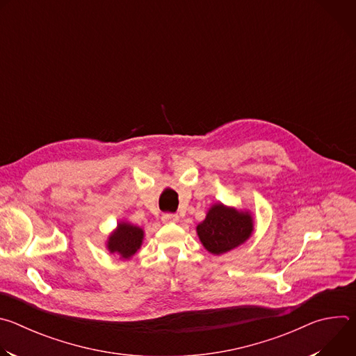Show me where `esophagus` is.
Masks as SVG:
<instances>
[{
    "label": "esophagus",
    "instance_id": "34e87169",
    "mask_svg": "<svg viewBox=\"0 0 356 356\" xmlns=\"http://www.w3.org/2000/svg\"><path fill=\"white\" fill-rule=\"evenodd\" d=\"M177 221H179V216L177 214L168 213V214L162 216V222H165V224H172V222H177Z\"/></svg>",
    "mask_w": 356,
    "mask_h": 356
}]
</instances>
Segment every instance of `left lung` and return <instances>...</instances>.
<instances>
[{
    "instance_id": "8db88e82",
    "label": "left lung",
    "mask_w": 356,
    "mask_h": 356,
    "mask_svg": "<svg viewBox=\"0 0 356 356\" xmlns=\"http://www.w3.org/2000/svg\"><path fill=\"white\" fill-rule=\"evenodd\" d=\"M255 229L253 214L222 202H214L197 227V235L213 255H222L245 243Z\"/></svg>"
}]
</instances>
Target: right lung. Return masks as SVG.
Instances as JSON below:
<instances>
[{
	"label": "right lung",
	"mask_w": 356,
	"mask_h": 356,
	"mask_svg": "<svg viewBox=\"0 0 356 356\" xmlns=\"http://www.w3.org/2000/svg\"><path fill=\"white\" fill-rule=\"evenodd\" d=\"M145 238L143 228L134 225L128 221H120L117 227L110 232L106 248L110 253H115L122 261L134 258L135 253L140 249Z\"/></svg>",
	"instance_id": "add662e5"
}]
</instances>
